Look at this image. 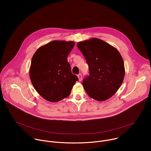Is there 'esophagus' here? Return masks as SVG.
I'll return each mask as SVG.
<instances>
[{
	"mask_svg": "<svg viewBox=\"0 0 151 151\" xmlns=\"http://www.w3.org/2000/svg\"><path fill=\"white\" fill-rule=\"evenodd\" d=\"M78 79H79V81H81V80H82V75H81V73H79L78 75Z\"/></svg>",
	"mask_w": 151,
	"mask_h": 151,
	"instance_id": "esophagus-1",
	"label": "esophagus"
}]
</instances>
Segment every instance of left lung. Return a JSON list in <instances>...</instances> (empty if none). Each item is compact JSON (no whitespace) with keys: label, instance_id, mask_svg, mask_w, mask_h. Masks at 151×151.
Instances as JSON below:
<instances>
[{"label":"left lung","instance_id":"1","mask_svg":"<svg viewBox=\"0 0 151 151\" xmlns=\"http://www.w3.org/2000/svg\"><path fill=\"white\" fill-rule=\"evenodd\" d=\"M77 47L89 66L90 75L82 81L86 93L100 101L111 98L121 87L125 76L124 63L120 53L97 38L79 42Z\"/></svg>","mask_w":151,"mask_h":151}]
</instances>
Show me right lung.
I'll return each mask as SVG.
<instances>
[{
  "label": "right lung",
  "mask_w": 151,
  "mask_h": 151,
  "mask_svg": "<svg viewBox=\"0 0 151 151\" xmlns=\"http://www.w3.org/2000/svg\"><path fill=\"white\" fill-rule=\"evenodd\" d=\"M74 46L73 41L54 40L39 48L32 57L31 82L36 91L49 101L57 102L68 97L78 81L68 61Z\"/></svg>",
  "instance_id": "right-lung-1"
}]
</instances>
